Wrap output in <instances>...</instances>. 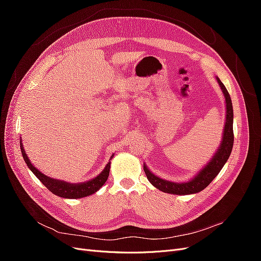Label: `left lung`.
<instances>
[{
    "mask_svg": "<svg viewBox=\"0 0 261 261\" xmlns=\"http://www.w3.org/2000/svg\"><path fill=\"white\" fill-rule=\"evenodd\" d=\"M218 83L223 91L225 103H226V121L224 126L223 137L221 141V146L218 149L217 153L212 158L211 161L204 167L198 174H197L192 180L186 181V183H173V181L165 180L159 178L152 174L147 167L145 165L144 171L149 179L155 188L160 189V191L168 193V194H174V195H189V194H196L201 192L202 189L206 188L211 181L213 180L223 168V165L227 161L228 156H230L233 148L234 143V134H233V106L232 100L230 97V93L226 90L225 86L222 84L219 78H217Z\"/></svg>",
    "mask_w": 261,
    "mask_h": 261,
    "instance_id": "left-lung-1",
    "label": "left lung"
}]
</instances>
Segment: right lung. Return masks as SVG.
I'll list each match as a JSON object with an SVG mask.
<instances>
[{
    "mask_svg": "<svg viewBox=\"0 0 261 261\" xmlns=\"http://www.w3.org/2000/svg\"><path fill=\"white\" fill-rule=\"evenodd\" d=\"M20 150H21V154L23 160H25L26 164L28 165V168L31 170V172L38 177V179L41 181V183L49 189L51 193L54 195L63 197V198H70V199H77V198H83V197L89 196L93 193H96L97 191L102 187L108 177H109V172H110V164L111 162H109L107 164V167L105 170L101 172V174H99L97 177H94L91 180L86 181V183H81V184H70L66 183V181L59 180V179H54L49 176H46L42 173L37 170L33 164L30 163V160L28 159V156L23 150V147L21 145L20 141ZM113 156V155H112Z\"/></svg>",
    "mask_w": 261,
    "mask_h": 261,
    "instance_id": "right-lung-1",
    "label": "right lung"
}]
</instances>
